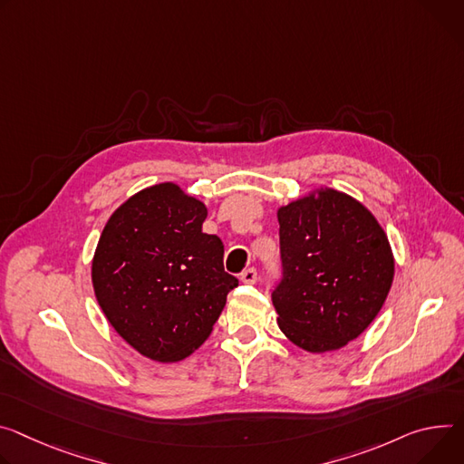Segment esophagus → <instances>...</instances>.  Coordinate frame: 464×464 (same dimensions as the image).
Wrapping results in <instances>:
<instances>
[{"instance_id": "1", "label": "esophagus", "mask_w": 464, "mask_h": 464, "mask_svg": "<svg viewBox=\"0 0 464 464\" xmlns=\"http://www.w3.org/2000/svg\"><path fill=\"white\" fill-rule=\"evenodd\" d=\"M240 281L246 285H254L257 281V270L256 268H247L240 274Z\"/></svg>"}]
</instances>
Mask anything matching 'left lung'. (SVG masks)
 Returning <instances> with one entry per match:
<instances>
[{"instance_id":"left-lung-1","label":"left lung","mask_w":464,"mask_h":464,"mask_svg":"<svg viewBox=\"0 0 464 464\" xmlns=\"http://www.w3.org/2000/svg\"><path fill=\"white\" fill-rule=\"evenodd\" d=\"M283 283L272 302L309 353L344 348L382 311L394 279L389 237L353 196L318 187L277 208Z\"/></svg>"}]
</instances>
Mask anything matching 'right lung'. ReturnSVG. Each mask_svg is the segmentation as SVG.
I'll return each instance as SVG.
<instances>
[{
  "instance_id": "add662e5",
  "label": "right lung",
  "mask_w": 464,
  "mask_h": 464,
  "mask_svg": "<svg viewBox=\"0 0 464 464\" xmlns=\"http://www.w3.org/2000/svg\"><path fill=\"white\" fill-rule=\"evenodd\" d=\"M207 205L178 183L139 190L109 217L92 257V286L114 331L140 355L178 362L213 331L227 292L224 244L201 226Z\"/></svg>"
}]
</instances>
